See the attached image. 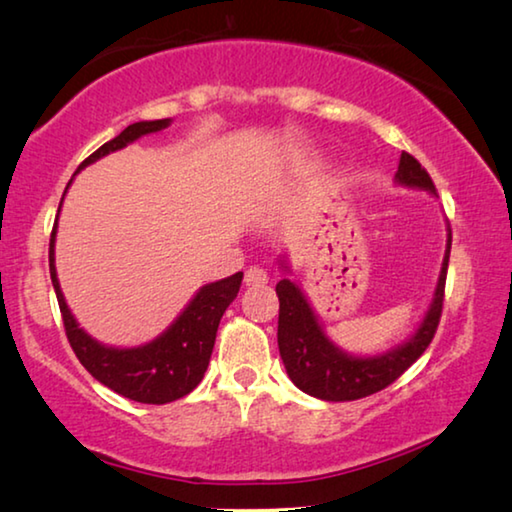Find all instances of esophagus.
<instances>
[{"label": "esophagus", "mask_w": 512, "mask_h": 512, "mask_svg": "<svg viewBox=\"0 0 512 512\" xmlns=\"http://www.w3.org/2000/svg\"><path fill=\"white\" fill-rule=\"evenodd\" d=\"M244 282H246V287H264V284L268 282V273L259 266H250L244 275Z\"/></svg>", "instance_id": "obj_1"}]
</instances>
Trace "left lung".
<instances>
[{"label": "left lung", "instance_id": "obj_1", "mask_svg": "<svg viewBox=\"0 0 512 512\" xmlns=\"http://www.w3.org/2000/svg\"><path fill=\"white\" fill-rule=\"evenodd\" d=\"M395 183L402 187L424 189V192L436 196V187H433L429 173L409 153H402ZM449 250H452V230H449L447 223V248L429 309L424 311V318L409 339L397 345V348L375 354V357H359V354L341 350L325 334L314 307L309 305L307 296L298 284L291 277L277 282L275 291L277 298H280L277 348H280L282 363L293 384L302 393L325 402L361 400V397H368L393 384L406 368H411V363L422 357V352L429 348L433 334H436L440 314H443ZM277 264L287 275L291 273L289 259L284 255L277 259Z\"/></svg>", "mask_w": 512, "mask_h": 512}]
</instances>
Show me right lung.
<instances>
[{"instance_id":"right-lung-1","label":"right lung","mask_w":512,"mask_h":512,"mask_svg":"<svg viewBox=\"0 0 512 512\" xmlns=\"http://www.w3.org/2000/svg\"><path fill=\"white\" fill-rule=\"evenodd\" d=\"M169 124L171 119L137 121V124H131L115 140L106 142L88 160H83L76 173L88 167V164L106 158L110 153L121 151L124 146L133 144L144 135L164 131ZM60 207H63V201L58 205V214ZM56 230L58 216L49 241L51 284H54L60 314H63L69 345H72L74 354L83 363V368L94 379L101 381L103 386H108L110 391L124 395L133 402L167 404L192 393L205 375L216 341V329H219L225 309L237 298L244 273L239 271L230 277H223L219 282L203 284L196 291V296L187 302V307L180 311V316L160 336H155L153 341L135 345V348H115V345H106L92 339L79 325V320L74 318L72 309L67 307L56 273Z\"/></svg>"}]
</instances>
